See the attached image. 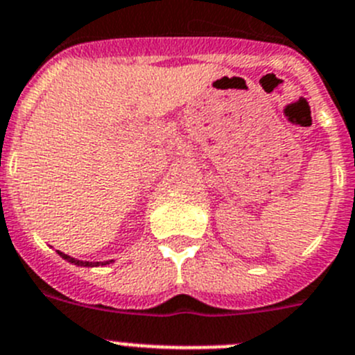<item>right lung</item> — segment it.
Here are the masks:
<instances>
[{
  "label": "right lung",
  "mask_w": 355,
  "mask_h": 355,
  "mask_svg": "<svg viewBox=\"0 0 355 355\" xmlns=\"http://www.w3.org/2000/svg\"><path fill=\"white\" fill-rule=\"evenodd\" d=\"M57 254H59L62 259H66L67 263H73V265L76 266H87V268H94V266H106L110 265V263H113V259H111V261H83V259H76L73 258V256H67L60 251H57Z\"/></svg>",
  "instance_id": "1"
}]
</instances>
